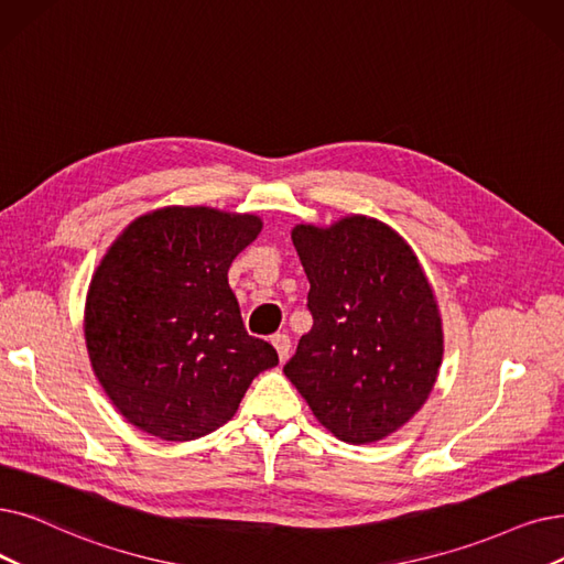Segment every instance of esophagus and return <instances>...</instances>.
Returning <instances> with one entry per match:
<instances>
[{"instance_id": "1", "label": "esophagus", "mask_w": 564, "mask_h": 564, "mask_svg": "<svg viewBox=\"0 0 564 564\" xmlns=\"http://www.w3.org/2000/svg\"><path fill=\"white\" fill-rule=\"evenodd\" d=\"M272 346L276 348L279 359L285 361L288 355H290V336H288V334H274V336H272Z\"/></svg>"}]
</instances>
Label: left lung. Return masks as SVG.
I'll return each mask as SVG.
<instances>
[{"mask_svg": "<svg viewBox=\"0 0 564 564\" xmlns=\"http://www.w3.org/2000/svg\"><path fill=\"white\" fill-rule=\"evenodd\" d=\"M313 327L283 366L315 420L369 445L422 410L443 364V317L410 243L371 216L300 224Z\"/></svg>", "mask_w": 564, "mask_h": 564, "instance_id": "1", "label": "left lung"}]
</instances>
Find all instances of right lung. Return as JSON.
Masks as SVG:
<instances>
[{
	"label": "right lung",
	"mask_w": 564,
	"mask_h": 564,
	"mask_svg": "<svg viewBox=\"0 0 564 564\" xmlns=\"http://www.w3.org/2000/svg\"><path fill=\"white\" fill-rule=\"evenodd\" d=\"M256 214L163 207L110 243L85 302L94 376L140 431L186 443L224 426L253 378L279 364L243 329L232 260L260 235Z\"/></svg>",
	"instance_id": "1"
}]
</instances>
